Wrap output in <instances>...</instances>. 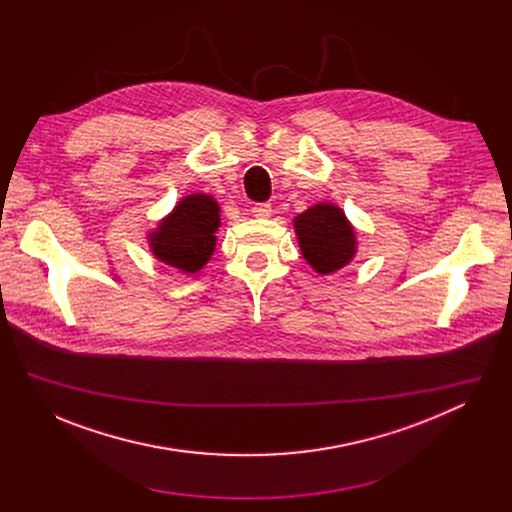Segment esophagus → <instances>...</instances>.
<instances>
[{"label":"esophagus","instance_id":"esophagus-1","mask_svg":"<svg viewBox=\"0 0 512 512\" xmlns=\"http://www.w3.org/2000/svg\"><path fill=\"white\" fill-rule=\"evenodd\" d=\"M251 212H253V216H257V218H269L271 216V204L269 202H257L253 208H251Z\"/></svg>","mask_w":512,"mask_h":512}]
</instances>
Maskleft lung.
Segmentation results:
<instances>
[{"label": "left lung", "instance_id": "8db88e82", "mask_svg": "<svg viewBox=\"0 0 512 512\" xmlns=\"http://www.w3.org/2000/svg\"><path fill=\"white\" fill-rule=\"evenodd\" d=\"M296 235L304 259L318 273L342 269L356 253L354 229L344 212L334 204H316L296 216Z\"/></svg>", "mask_w": 512, "mask_h": 512}]
</instances>
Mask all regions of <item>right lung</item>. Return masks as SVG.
Wrapping results in <instances>:
<instances>
[{
	"label": "right lung",
	"mask_w": 512,
	"mask_h": 512,
	"mask_svg": "<svg viewBox=\"0 0 512 512\" xmlns=\"http://www.w3.org/2000/svg\"><path fill=\"white\" fill-rule=\"evenodd\" d=\"M218 204L212 196L190 194L178 202L174 212L166 216L150 235L154 255L186 273H196L210 259L221 227Z\"/></svg>",
	"instance_id": "obj_1"
}]
</instances>
